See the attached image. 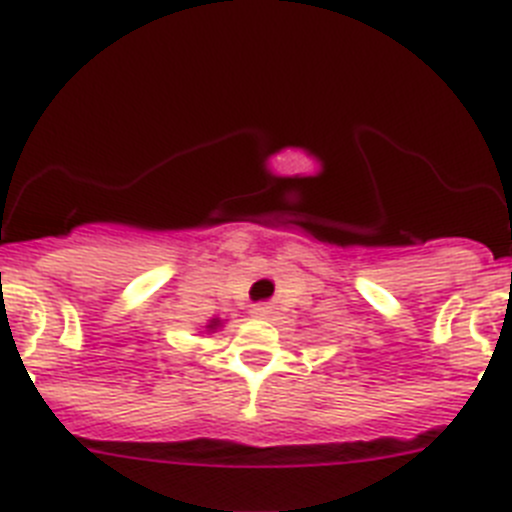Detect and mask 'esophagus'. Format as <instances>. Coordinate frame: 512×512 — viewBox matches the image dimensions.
<instances>
[{
	"label": "esophagus",
	"mask_w": 512,
	"mask_h": 512,
	"mask_svg": "<svg viewBox=\"0 0 512 512\" xmlns=\"http://www.w3.org/2000/svg\"><path fill=\"white\" fill-rule=\"evenodd\" d=\"M252 317H260V319H268L270 314H273V306L268 304V301H257V304H252L250 309Z\"/></svg>",
	"instance_id": "esophagus-1"
}]
</instances>
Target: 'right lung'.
I'll use <instances>...</instances> for the list:
<instances>
[{"instance_id": "obj_1", "label": "right lung", "mask_w": 512, "mask_h": 512, "mask_svg": "<svg viewBox=\"0 0 512 512\" xmlns=\"http://www.w3.org/2000/svg\"><path fill=\"white\" fill-rule=\"evenodd\" d=\"M213 324H216V322H213ZM213 324H211V327H213Z\"/></svg>"}]
</instances>
